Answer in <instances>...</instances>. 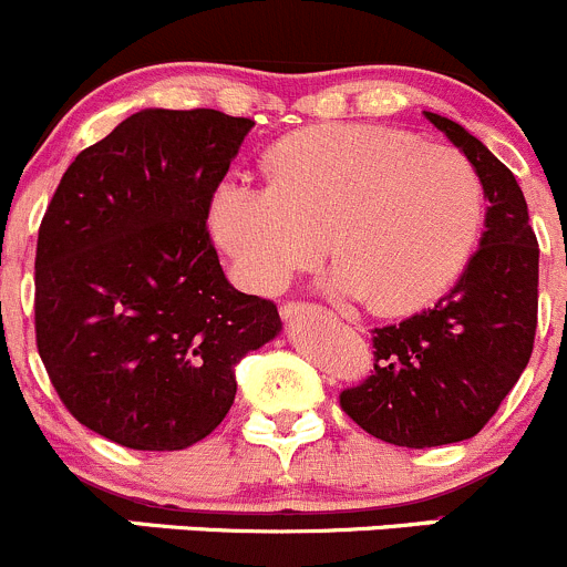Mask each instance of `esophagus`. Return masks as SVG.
Wrapping results in <instances>:
<instances>
[{
	"label": "esophagus",
	"mask_w": 567,
	"mask_h": 567,
	"mask_svg": "<svg viewBox=\"0 0 567 567\" xmlns=\"http://www.w3.org/2000/svg\"><path fill=\"white\" fill-rule=\"evenodd\" d=\"M318 310H320L318 305H307V301H288V305L282 307V316L296 318V316H301V312H318Z\"/></svg>",
	"instance_id": "34e87169"
}]
</instances>
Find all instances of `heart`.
<instances>
[{
  "instance_id": "1",
  "label": "heart",
  "mask_w": 567,
  "mask_h": 567,
  "mask_svg": "<svg viewBox=\"0 0 567 567\" xmlns=\"http://www.w3.org/2000/svg\"><path fill=\"white\" fill-rule=\"evenodd\" d=\"M210 225L251 290H277L323 257L334 288L405 312L461 274L483 225V183L447 145L368 123H329L279 142L271 183L230 177Z\"/></svg>"
}]
</instances>
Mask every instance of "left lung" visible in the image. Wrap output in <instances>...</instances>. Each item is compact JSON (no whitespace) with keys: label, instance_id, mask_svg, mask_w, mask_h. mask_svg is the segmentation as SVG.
<instances>
[{"label":"left lung","instance_id":"obj_1","mask_svg":"<svg viewBox=\"0 0 567 567\" xmlns=\"http://www.w3.org/2000/svg\"><path fill=\"white\" fill-rule=\"evenodd\" d=\"M425 117L483 183L485 233L447 296L403 323L373 329V370L340 392L342 411L362 431L414 450L477 436L516 386L535 342L540 257L511 169L458 123Z\"/></svg>","mask_w":567,"mask_h":567}]
</instances>
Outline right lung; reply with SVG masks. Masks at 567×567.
<instances>
[{"label":"right lung","instance_id":"1","mask_svg":"<svg viewBox=\"0 0 567 567\" xmlns=\"http://www.w3.org/2000/svg\"><path fill=\"white\" fill-rule=\"evenodd\" d=\"M255 120L145 109L84 147L38 230L35 342L65 409L99 436L167 453L236 400L238 359L277 305L227 282L208 219Z\"/></svg>","mask_w":567,"mask_h":567}]
</instances>
